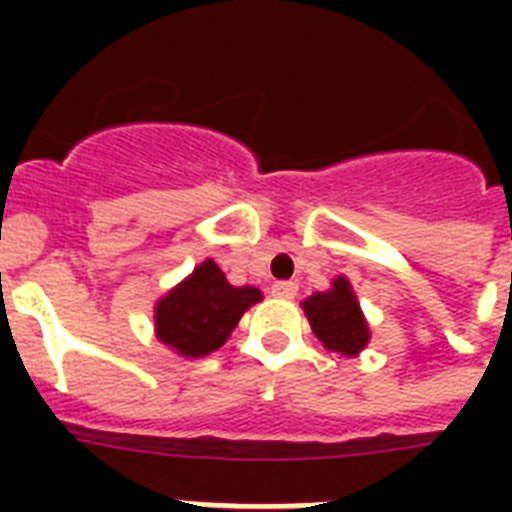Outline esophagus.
I'll use <instances>...</instances> for the list:
<instances>
[{"mask_svg":"<svg viewBox=\"0 0 512 512\" xmlns=\"http://www.w3.org/2000/svg\"><path fill=\"white\" fill-rule=\"evenodd\" d=\"M279 276H287V273H284V271H281V273H279Z\"/></svg>","mask_w":512,"mask_h":512,"instance_id":"obj_1","label":"esophagus"}]
</instances>
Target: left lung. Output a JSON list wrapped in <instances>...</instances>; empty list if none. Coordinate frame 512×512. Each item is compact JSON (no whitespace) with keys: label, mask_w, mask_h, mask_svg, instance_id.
I'll list each match as a JSON object with an SVG mask.
<instances>
[{"label":"left lung","mask_w":512,"mask_h":512,"mask_svg":"<svg viewBox=\"0 0 512 512\" xmlns=\"http://www.w3.org/2000/svg\"><path fill=\"white\" fill-rule=\"evenodd\" d=\"M263 300L255 287H233L215 260H204L156 303V337L185 358L223 348L239 319Z\"/></svg>","instance_id":"left-lung-1"}]
</instances>
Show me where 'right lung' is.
I'll return each mask as SVG.
<instances>
[{
    "mask_svg": "<svg viewBox=\"0 0 512 512\" xmlns=\"http://www.w3.org/2000/svg\"><path fill=\"white\" fill-rule=\"evenodd\" d=\"M313 335L324 342V348L356 356L369 342V327L358 305L353 289L345 279L332 281L329 292H316L303 303Z\"/></svg>",
    "mask_w": 512,
    "mask_h": 512,
    "instance_id": "obj_1",
    "label": "right lung"
}]
</instances>
